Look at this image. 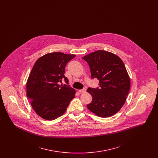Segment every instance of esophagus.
Masks as SVG:
<instances>
[{"instance_id": "1", "label": "esophagus", "mask_w": 158, "mask_h": 158, "mask_svg": "<svg viewBox=\"0 0 158 158\" xmlns=\"http://www.w3.org/2000/svg\"><path fill=\"white\" fill-rule=\"evenodd\" d=\"M86 89L85 88H83L82 89L79 90V92L80 93H85V92H86Z\"/></svg>"}]
</instances>
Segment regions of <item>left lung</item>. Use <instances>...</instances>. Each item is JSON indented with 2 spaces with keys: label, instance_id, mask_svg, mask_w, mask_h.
Here are the masks:
<instances>
[{
  "label": "left lung",
  "instance_id": "left-lung-1",
  "mask_svg": "<svg viewBox=\"0 0 158 158\" xmlns=\"http://www.w3.org/2000/svg\"><path fill=\"white\" fill-rule=\"evenodd\" d=\"M90 68L92 79L99 80V88H89L92 101L87 108L100 117L117 113L126 102L130 79L123 61L112 53L98 50L82 57Z\"/></svg>",
  "mask_w": 158,
  "mask_h": 158
}]
</instances>
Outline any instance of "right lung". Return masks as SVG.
Segmentation results:
<instances>
[{
    "label": "right lung",
    "instance_id": "obj_1",
    "mask_svg": "<svg viewBox=\"0 0 158 158\" xmlns=\"http://www.w3.org/2000/svg\"><path fill=\"white\" fill-rule=\"evenodd\" d=\"M74 54L61 52L48 53L34 64L27 83V97L38 115L47 120H53L65 113L75 90L64 75L68 62ZM63 80L67 85H60Z\"/></svg>",
    "mask_w": 158,
    "mask_h": 158
}]
</instances>
